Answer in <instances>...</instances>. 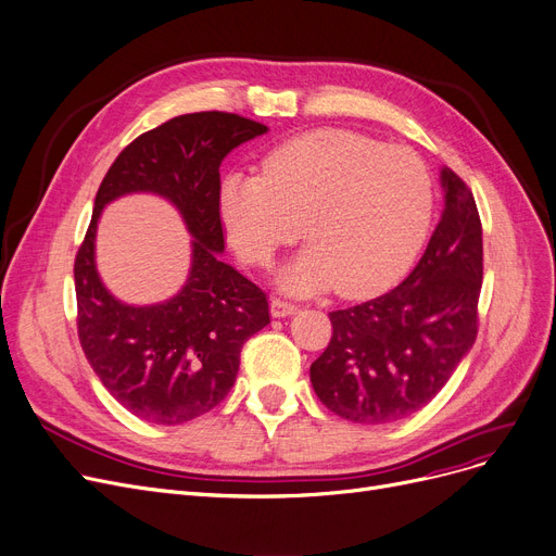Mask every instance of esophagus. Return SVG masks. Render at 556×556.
<instances>
[{
    "mask_svg": "<svg viewBox=\"0 0 556 556\" xmlns=\"http://www.w3.org/2000/svg\"><path fill=\"white\" fill-rule=\"evenodd\" d=\"M298 311V306L293 302H286L281 298H273L270 302V313L273 318H286V316H293V313Z\"/></svg>",
    "mask_w": 556,
    "mask_h": 556,
    "instance_id": "esophagus-1",
    "label": "esophagus"
}]
</instances>
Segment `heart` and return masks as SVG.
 I'll list each match as a JSON object with an SVG mask.
<instances>
[{"label":"heart","instance_id":"b5f03b06","mask_svg":"<svg viewBox=\"0 0 556 556\" xmlns=\"http://www.w3.org/2000/svg\"><path fill=\"white\" fill-rule=\"evenodd\" d=\"M218 208L238 256L261 268L300 231L311 240L279 277L286 291L333 283L343 295H364L420 250L431 179L412 150L327 129L283 142L263 159L261 175H225Z\"/></svg>","mask_w":556,"mask_h":556}]
</instances>
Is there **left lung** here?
<instances>
[{
	"mask_svg": "<svg viewBox=\"0 0 556 556\" xmlns=\"http://www.w3.org/2000/svg\"><path fill=\"white\" fill-rule=\"evenodd\" d=\"M441 186V223L412 275L375 300L329 313L333 333L311 364V383L329 412L350 422L386 425L416 414L477 338L481 220L470 188L450 167Z\"/></svg>",
	"mask_w": 556,
	"mask_h": 556,
	"instance_id": "1",
	"label": "left lung"
}]
</instances>
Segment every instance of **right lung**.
<instances>
[{"label": "right lung", "instance_id": "1", "mask_svg": "<svg viewBox=\"0 0 556 556\" xmlns=\"http://www.w3.org/2000/svg\"><path fill=\"white\" fill-rule=\"evenodd\" d=\"M265 131L223 111L173 117L119 152L94 198L75 258L79 341L106 391L144 422L181 425L218 406L236 381L240 350L270 323L265 293L220 256L218 208L220 163ZM131 191L170 201L193 236L187 283L165 303L117 301L93 263L103 206Z\"/></svg>", "mask_w": 556, "mask_h": 556}]
</instances>
